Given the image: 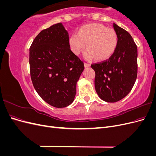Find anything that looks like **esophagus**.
<instances>
[{"instance_id":"esophagus-1","label":"esophagus","mask_w":156,"mask_h":156,"mask_svg":"<svg viewBox=\"0 0 156 156\" xmlns=\"http://www.w3.org/2000/svg\"><path fill=\"white\" fill-rule=\"evenodd\" d=\"M84 66L85 67H89V66H90V63H88V62H84Z\"/></svg>"}]
</instances>
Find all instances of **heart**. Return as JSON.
<instances>
[{
	"mask_svg": "<svg viewBox=\"0 0 156 156\" xmlns=\"http://www.w3.org/2000/svg\"><path fill=\"white\" fill-rule=\"evenodd\" d=\"M119 43L116 32L101 24H88L80 28L78 32L70 36V49L79 55L86 48L84 57L91 60L95 56L98 60L109 58L115 53Z\"/></svg>",
	"mask_w": 156,
	"mask_h": 156,
	"instance_id": "obj_1",
	"label": "heart"
}]
</instances>
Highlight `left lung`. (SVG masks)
I'll return each instance as SVG.
<instances>
[{"label": "left lung", "instance_id": "8db88e82", "mask_svg": "<svg viewBox=\"0 0 156 156\" xmlns=\"http://www.w3.org/2000/svg\"><path fill=\"white\" fill-rule=\"evenodd\" d=\"M119 37L117 48L108 59L92 64L95 88L101 99L116 102L129 93L137 76V47L129 33L113 23Z\"/></svg>", "mask_w": 156, "mask_h": 156}]
</instances>
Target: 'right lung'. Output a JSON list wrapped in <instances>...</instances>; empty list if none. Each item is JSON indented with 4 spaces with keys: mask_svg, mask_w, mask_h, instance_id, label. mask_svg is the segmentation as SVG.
<instances>
[{
    "mask_svg": "<svg viewBox=\"0 0 156 156\" xmlns=\"http://www.w3.org/2000/svg\"><path fill=\"white\" fill-rule=\"evenodd\" d=\"M29 64L33 86L45 102L58 108L73 102L84 66L70 49L68 32L62 23L36 36L30 48Z\"/></svg>",
    "mask_w": 156,
    "mask_h": 156,
    "instance_id": "right-lung-1",
    "label": "right lung"
}]
</instances>
